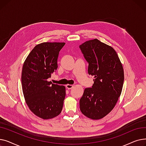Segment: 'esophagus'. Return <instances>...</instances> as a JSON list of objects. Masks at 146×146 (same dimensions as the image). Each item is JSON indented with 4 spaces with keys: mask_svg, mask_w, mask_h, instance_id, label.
Here are the masks:
<instances>
[{
    "mask_svg": "<svg viewBox=\"0 0 146 146\" xmlns=\"http://www.w3.org/2000/svg\"><path fill=\"white\" fill-rule=\"evenodd\" d=\"M66 88L67 89H72L73 88V86L72 85H67L66 86Z\"/></svg>",
    "mask_w": 146,
    "mask_h": 146,
    "instance_id": "1",
    "label": "esophagus"
}]
</instances>
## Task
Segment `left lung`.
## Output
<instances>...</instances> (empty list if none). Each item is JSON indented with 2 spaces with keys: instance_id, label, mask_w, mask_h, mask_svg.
Instances as JSON below:
<instances>
[{
  "instance_id": "left-lung-1",
  "label": "left lung",
  "mask_w": 146,
  "mask_h": 146,
  "mask_svg": "<svg viewBox=\"0 0 146 146\" xmlns=\"http://www.w3.org/2000/svg\"><path fill=\"white\" fill-rule=\"evenodd\" d=\"M79 47L89 63L88 74L95 78L92 87L84 90L80 110L90 119H102L113 109L121 95L123 67L115 50L98 39L86 41Z\"/></svg>"
}]
</instances>
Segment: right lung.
Returning <instances> with one entry per match:
<instances>
[{"label":"right lung","mask_w":146,"mask_h":146,"mask_svg":"<svg viewBox=\"0 0 146 146\" xmlns=\"http://www.w3.org/2000/svg\"><path fill=\"white\" fill-rule=\"evenodd\" d=\"M65 42H42L30 52L22 67L23 94L29 109L43 119L54 118L61 113L66 88L47 79L58 67L57 59Z\"/></svg>","instance_id":"1"}]
</instances>
